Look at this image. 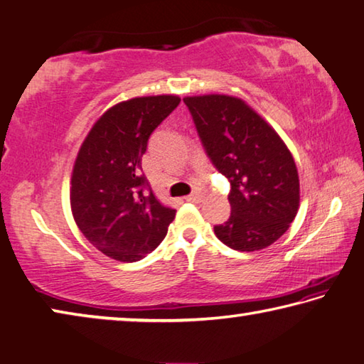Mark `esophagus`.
Instances as JSON below:
<instances>
[{"label": "esophagus", "instance_id": "obj_1", "mask_svg": "<svg viewBox=\"0 0 364 364\" xmlns=\"http://www.w3.org/2000/svg\"><path fill=\"white\" fill-rule=\"evenodd\" d=\"M203 198H204V195L201 193V191H193V193L188 195L187 198H185V200L190 201V203H200V201H203Z\"/></svg>", "mask_w": 364, "mask_h": 364}]
</instances>
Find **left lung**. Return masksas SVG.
<instances>
[{"instance_id": "left-lung-1", "label": "left lung", "mask_w": 364, "mask_h": 364, "mask_svg": "<svg viewBox=\"0 0 364 364\" xmlns=\"http://www.w3.org/2000/svg\"><path fill=\"white\" fill-rule=\"evenodd\" d=\"M205 155L230 181L231 215L214 232L232 250L253 252L276 242L299 208V179L279 134L239 98H183Z\"/></svg>"}]
</instances>
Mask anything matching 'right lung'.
<instances>
[{
    "instance_id": "obj_1",
    "label": "right lung",
    "mask_w": 364,
    "mask_h": 364,
    "mask_svg": "<svg viewBox=\"0 0 364 364\" xmlns=\"http://www.w3.org/2000/svg\"><path fill=\"white\" fill-rule=\"evenodd\" d=\"M179 102L173 95L119 102L95 123L79 150L71 179L74 220L88 242L119 262H138L155 250L176 217L152 193L142 155Z\"/></svg>"
}]
</instances>
